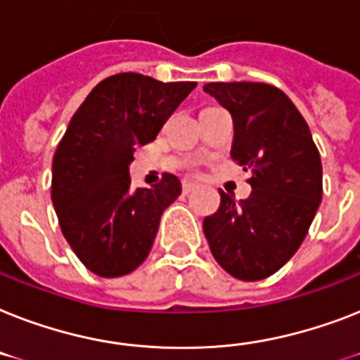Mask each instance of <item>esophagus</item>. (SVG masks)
Here are the masks:
<instances>
[{"label":"esophagus","instance_id":"obj_1","mask_svg":"<svg viewBox=\"0 0 360 360\" xmlns=\"http://www.w3.org/2000/svg\"><path fill=\"white\" fill-rule=\"evenodd\" d=\"M181 188H183V194H188V192H192V190L195 188V185L192 181H183V183H181Z\"/></svg>","mask_w":360,"mask_h":360}]
</instances>
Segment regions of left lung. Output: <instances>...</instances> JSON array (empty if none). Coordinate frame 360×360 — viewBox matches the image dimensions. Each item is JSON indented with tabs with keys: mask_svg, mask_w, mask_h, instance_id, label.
<instances>
[{
	"mask_svg": "<svg viewBox=\"0 0 360 360\" xmlns=\"http://www.w3.org/2000/svg\"><path fill=\"white\" fill-rule=\"evenodd\" d=\"M233 116V160L250 172L251 194L203 220L216 262L236 279L276 274L302 246L322 201V160L311 129L290 98L266 83H207Z\"/></svg>",
	"mask_w": 360,
	"mask_h": 360,
	"instance_id": "obj_1",
	"label": "left lung"
}]
</instances>
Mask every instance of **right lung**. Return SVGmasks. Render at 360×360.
I'll list each match as a JSON object with an SVG mask.
<instances>
[{"label":"right lung","mask_w":360,"mask_h":360,"mask_svg":"<svg viewBox=\"0 0 360 360\" xmlns=\"http://www.w3.org/2000/svg\"><path fill=\"white\" fill-rule=\"evenodd\" d=\"M195 83H160L116 74L96 84L70 120L53 155L51 201L77 259L99 277L136 270L150 255L160 216L181 194L162 174L151 188H131L129 165L150 144Z\"/></svg>","instance_id":"add662e5"}]
</instances>
